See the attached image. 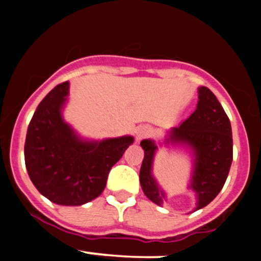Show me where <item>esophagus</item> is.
I'll return each instance as SVG.
<instances>
[{
	"label": "esophagus",
	"mask_w": 261,
	"mask_h": 261,
	"mask_svg": "<svg viewBox=\"0 0 261 261\" xmlns=\"http://www.w3.org/2000/svg\"><path fill=\"white\" fill-rule=\"evenodd\" d=\"M149 134H151V128L147 126H141L137 128V131H136V140L140 142L141 140L145 139V137L148 136Z\"/></svg>",
	"instance_id": "1"
}]
</instances>
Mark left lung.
Returning a JSON list of instances; mask_svg holds the SVG:
<instances>
[{
    "mask_svg": "<svg viewBox=\"0 0 261 261\" xmlns=\"http://www.w3.org/2000/svg\"><path fill=\"white\" fill-rule=\"evenodd\" d=\"M199 100L195 112L185 121L170 127L163 142L141 141L145 151L140 169V184L145 195L158 206L167 199L166 191L155 180L153 162L158 147H184L193 158V169L188 189L195 194V208L207 206L222 190L233 160V141L230 121L222 106L207 87L197 88Z\"/></svg>",
    "mask_w": 261,
    "mask_h": 261,
    "instance_id": "obj_1",
    "label": "left lung"
}]
</instances>
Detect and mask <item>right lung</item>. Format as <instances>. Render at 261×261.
Wrapping results in <instances>:
<instances>
[{
    "instance_id": "obj_1",
    "label": "right lung",
    "mask_w": 261,
    "mask_h": 261,
    "mask_svg": "<svg viewBox=\"0 0 261 261\" xmlns=\"http://www.w3.org/2000/svg\"><path fill=\"white\" fill-rule=\"evenodd\" d=\"M68 89V82L56 86L38 106L27 131L24 160L41 195L58 205L81 206L103 193L110 169L135 139L80 136L62 115Z\"/></svg>"
}]
</instances>
